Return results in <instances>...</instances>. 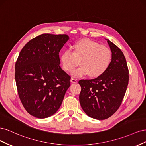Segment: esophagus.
Segmentation results:
<instances>
[{"label": "esophagus", "mask_w": 146, "mask_h": 146, "mask_svg": "<svg viewBox=\"0 0 146 146\" xmlns=\"http://www.w3.org/2000/svg\"><path fill=\"white\" fill-rule=\"evenodd\" d=\"M70 82H71L72 83H77V80L75 78H71V79H70Z\"/></svg>", "instance_id": "34e87169"}]
</instances>
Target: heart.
<instances>
[{"label":"heart","instance_id":"obj_1","mask_svg":"<svg viewBox=\"0 0 146 146\" xmlns=\"http://www.w3.org/2000/svg\"><path fill=\"white\" fill-rule=\"evenodd\" d=\"M73 52L64 50L60 56L63 69L72 72L79 65L82 67L72 73L74 77L89 75L91 78L100 77L107 71L112 60V52L108 47L88 38L75 42L72 46Z\"/></svg>","mask_w":146,"mask_h":146}]
</instances>
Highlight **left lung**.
Listing matches in <instances>:
<instances>
[{"label":"left lung","instance_id":"1","mask_svg":"<svg viewBox=\"0 0 146 146\" xmlns=\"http://www.w3.org/2000/svg\"><path fill=\"white\" fill-rule=\"evenodd\" d=\"M112 52L109 68L102 76L92 80H81L79 95L81 107L87 115L104 120L115 113L120 107L129 84V69L123 52L109 39Z\"/></svg>","mask_w":146,"mask_h":146}]
</instances>
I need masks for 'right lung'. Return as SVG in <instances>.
<instances>
[{
    "label": "right lung",
    "instance_id": "obj_1",
    "mask_svg": "<svg viewBox=\"0 0 146 146\" xmlns=\"http://www.w3.org/2000/svg\"><path fill=\"white\" fill-rule=\"evenodd\" d=\"M67 35L44 33L31 39L15 64L18 95L30 115L39 119L54 114L70 85V77L60 66L59 52Z\"/></svg>",
    "mask_w": 146,
    "mask_h": 146
}]
</instances>
